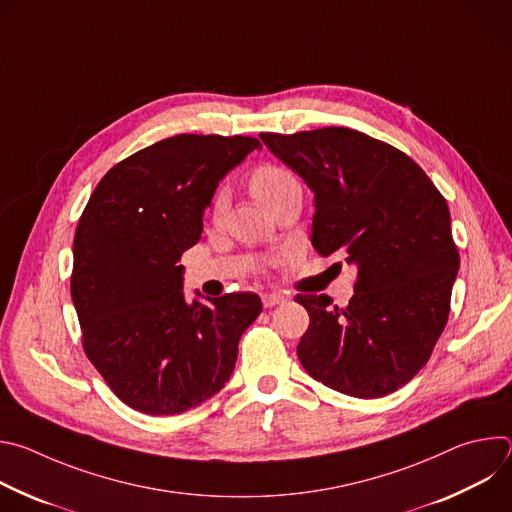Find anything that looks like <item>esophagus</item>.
Listing matches in <instances>:
<instances>
[{
	"label": "esophagus",
	"instance_id": "34e87169",
	"mask_svg": "<svg viewBox=\"0 0 512 512\" xmlns=\"http://www.w3.org/2000/svg\"><path fill=\"white\" fill-rule=\"evenodd\" d=\"M261 302L265 308H273V306H279L285 302V298L281 294H275V291H267V294L261 296Z\"/></svg>",
	"mask_w": 512,
	"mask_h": 512
}]
</instances>
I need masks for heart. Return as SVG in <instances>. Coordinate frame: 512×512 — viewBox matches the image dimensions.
<instances>
[{"label":"heart","instance_id":"heart-1","mask_svg":"<svg viewBox=\"0 0 512 512\" xmlns=\"http://www.w3.org/2000/svg\"><path fill=\"white\" fill-rule=\"evenodd\" d=\"M296 184H298V180L294 178V174L281 166H273V164L255 168L249 178L251 194L255 196V200L261 206H269L281 192H285L289 186H296ZM223 212H225V194L218 192L212 202V216L221 218Z\"/></svg>","mask_w":512,"mask_h":512}]
</instances>
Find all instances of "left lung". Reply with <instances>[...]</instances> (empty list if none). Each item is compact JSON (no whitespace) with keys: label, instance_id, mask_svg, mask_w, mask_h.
Wrapping results in <instances>:
<instances>
[{"label":"left lung","instance_id":"8db88e82","mask_svg":"<svg viewBox=\"0 0 512 512\" xmlns=\"http://www.w3.org/2000/svg\"><path fill=\"white\" fill-rule=\"evenodd\" d=\"M261 141L314 192L312 245L356 267L346 308L300 294L310 314L298 358L310 377L358 399L409 383L446 328L460 255L446 198L393 145L348 127Z\"/></svg>","mask_w":512,"mask_h":512}]
</instances>
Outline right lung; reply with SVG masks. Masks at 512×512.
Instances as JSON below:
<instances>
[{
  "instance_id": "add662e5",
  "label": "right lung",
  "mask_w": 512,
  "mask_h": 512,
  "mask_svg": "<svg viewBox=\"0 0 512 512\" xmlns=\"http://www.w3.org/2000/svg\"><path fill=\"white\" fill-rule=\"evenodd\" d=\"M259 148L243 135H174L113 166L89 198L72 245V304L89 360L141 413L176 415L221 391L263 310L255 294L186 302L178 265L200 241L218 182Z\"/></svg>"
}]
</instances>
